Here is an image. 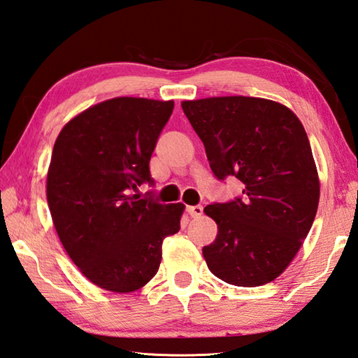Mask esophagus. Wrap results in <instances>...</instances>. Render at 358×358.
<instances>
[{
    "instance_id": "esophagus-1",
    "label": "esophagus",
    "mask_w": 358,
    "mask_h": 358,
    "mask_svg": "<svg viewBox=\"0 0 358 358\" xmlns=\"http://www.w3.org/2000/svg\"><path fill=\"white\" fill-rule=\"evenodd\" d=\"M187 212L192 218H199L202 215V206H190L187 207Z\"/></svg>"
}]
</instances>
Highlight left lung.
<instances>
[{
    "instance_id": "left-lung-1",
    "label": "left lung",
    "mask_w": 358,
    "mask_h": 358,
    "mask_svg": "<svg viewBox=\"0 0 358 358\" xmlns=\"http://www.w3.org/2000/svg\"><path fill=\"white\" fill-rule=\"evenodd\" d=\"M180 106L215 176L243 184V198L204 208L218 226L217 238L202 248L208 269L237 287L273 282L296 257L318 210L320 178L304 126L287 106L265 98Z\"/></svg>"
}]
</instances>
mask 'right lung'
I'll use <instances>...</instances> for the list:
<instances>
[{"label":"right lung","instance_id":"obj_1","mask_svg":"<svg viewBox=\"0 0 358 358\" xmlns=\"http://www.w3.org/2000/svg\"><path fill=\"white\" fill-rule=\"evenodd\" d=\"M174 101L118 96L78 113L59 132L46 199L59 240L92 284L132 293L159 271L162 243L185 206L140 199L151 154Z\"/></svg>","mask_w":358,"mask_h":358}]
</instances>
